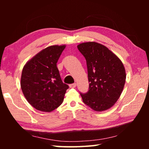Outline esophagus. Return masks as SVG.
Wrapping results in <instances>:
<instances>
[{
	"mask_svg": "<svg viewBox=\"0 0 149 149\" xmlns=\"http://www.w3.org/2000/svg\"><path fill=\"white\" fill-rule=\"evenodd\" d=\"M75 87H76V84H72L70 85V88H75Z\"/></svg>",
	"mask_w": 149,
	"mask_h": 149,
	"instance_id": "esophagus-1",
	"label": "esophagus"
}]
</instances>
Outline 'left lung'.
Here are the masks:
<instances>
[{
	"label": "left lung",
	"mask_w": 149,
	"mask_h": 149,
	"mask_svg": "<svg viewBox=\"0 0 149 149\" xmlns=\"http://www.w3.org/2000/svg\"><path fill=\"white\" fill-rule=\"evenodd\" d=\"M77 49L87 62L88 92L80 93L85 104L97 112L113 107L124 87V65L116 55L104 45L96 42H83Z\"/></svg>",
	"instance_id": "1"
}]
</instances>
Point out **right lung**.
Listing matches in <instances>:
<instances>
[{"label": "right lung", "instance_id": "obj_1", "mask_svg": "<svg viewBox=\"0 0 149 149\" xmlns=\"http://www.w3.org/2000/svg\"><path fill=\"white\" fill-rule=\"evenodd\" d=\"M65 45L45 48L24 66L21 88L24 97L35 109L50 112L64 100L69 86L62 82L56 63Z\"/></svg>", "mask_w": 149, "mask_h": 149}]
</instances>
